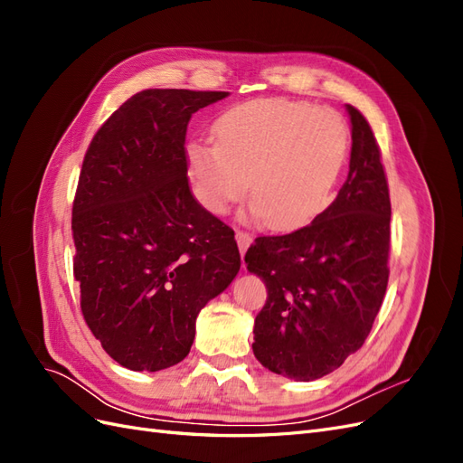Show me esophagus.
Instances as JSON below:
<instances>
[{"label":"esophagus","instance_id":"esophagus-1","mask_svg":"<svg viewBox=\"0 0 463 463\" xmlns=\"http://www.w3.org/2000/svg\"><path fill=\"white\" fill-rule=\"evenodd\" d=\"M235 241H237V247H240V253H241V257H243L247 247L250 245V241H253V237H250V233H247V232H243V230H237V232H235Z\"/></svg>","mask_w":463,"mask_h":463}]
</instances>
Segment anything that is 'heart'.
Here are the masks:
<instances>
[{"label": "heart", "mask_w": 463, "mask_h": 463, "mask_svg": "<svg viewBox=\"0 0 463 463\" xmlns=\"http://www.w3.org/2000/svg\"><path fill=\"white\" fill-rule=\"evenodd\" d=\"M216 143L191 138L185 170L194 199L226 214L247 189L276 230L311 223L330 206L349 156V128L334 109L255 98L214 121Z\"/></svg>", "instance_id": "obj_1"}]
</instances>
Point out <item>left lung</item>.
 Returning <instances> with one entry per match:
<instances>
[{"instance_id":"left-lung-1","label":"left lung","mask_w":463,"mask_h":463,"mask_svg":"<svg viewBox=\"0 0 463 463\" xmlns=\"http://www.w3.org/2000/svg\"><path fill=\"white\" fill-rule=\"evenodd\" d=\"M347 111L352 158L338 197L309 226L257 237L245 253L269 291L253 354L296 381L332 373L365 344L388 286V179L369 121L354 106Z\"/></svg>"}]
</instances>
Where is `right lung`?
<instances>
[{
	"label": "right lung",
	"instance_id": "obj_1",
	"mask_svg": "<svg viewBox=\"0 0 463 463\" xmlns=\"http://www.w3.org/2000/svg\"><path fill=\"white\" fill-rule=\"evenodd\" d=\"M228 92L148 89L96 131L73 201L80 311L106 354L131 371L184 361L203 307L240 272L233 230L193 197L185 135Z\"/></svg>",
	"mask_w": 463,
	"mask_h": 463
}]
</instances>
